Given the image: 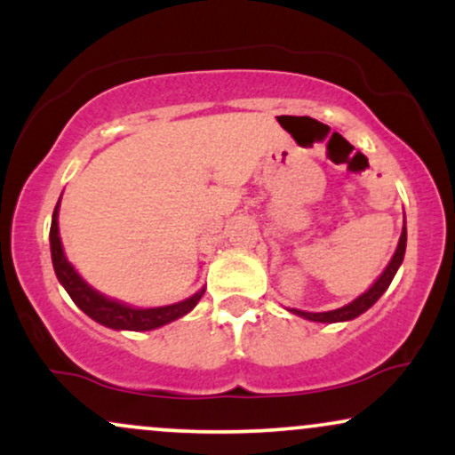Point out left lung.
I'll list each match as a JSON object with an SVG mask.
<instances>
[{"instance_id": "left-lung-1", "label": "left lung", "mask_w": 455, "mask_h": 455, "mask_svg": "<svg viewBox=\"0 0 455 455\" xmlns=\"http://www.w3.org/2000/svg\"><path fill=\"white\" fill-rule=\"evenodd\" d=\"M404 252H406V227L402 228L398 248H395V254L391 257L387 269H385L383 274L379 275V280L374 282V284L370 286V289L365 291L363 295H359L357 299L351 301L348 306L338 307V310L304 312V310H295V307H291V312H293V315H297V316L307 318V321H316V323H340V321H351V318H357L359 315H363L368 307H372L374 304H377L379 297L389 289V284H391V280H394L395 271H398L402 260H404Z\"/></svg>"}]
</instances>
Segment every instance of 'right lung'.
Here are the masks:
<instances>
[{
	"mask_svg": "<svg viewBox=\"0 0 455 455\" xmlns=\"http://www.w3.org/2000/svg\"><path fill=\"white\" fill-rule=\"evenodd\" d=\"M57 213H60V203L55 205L49 235L51 259H53L55 275L57 280L61 282V286L68 291V295L72 297V301H75L87 316L93 318L96 323H100V325L111 329H130V331H149V329L162 327L166 325V323L175 321V318L188 315V312L198 304L203 293H205V289H203L184 301H177V304L162 307H130L126 304H122V301L108 299V297L98 293L96 289H92V286L76 274V269L68 263L64 248H61Z\"/></svg>",
	"mask_w": 455,
	"mask_h": 455,
	"instance_id": "obj_1",
	"label": "right lung"
}]
</instances>
